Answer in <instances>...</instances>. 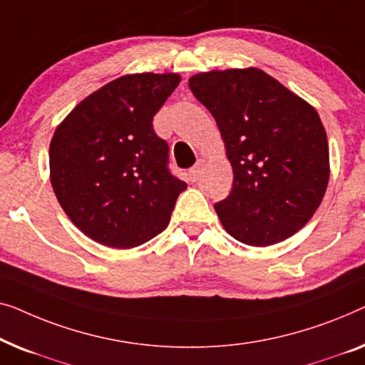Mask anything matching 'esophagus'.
<instances>
[{
  "instance_id": "1",
  "label": "esophagus",
  "mask_w": 365,
  "mask_h": 365,
  "mask_svg": "<svg viewBox=\"0 0 365 365\" xmlns=\"http://www.w3.org/2000/svg\"><path fill=\"white\" fill-rule=\"evenodd\" d=\"M202 170H203V162H197V165L190 168L188 173H187L188 182H192V183L197 182L198 177H200V173H202Z\"/></svg>"
}]
</instances>
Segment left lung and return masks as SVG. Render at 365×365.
I'll return each mask as SVG.
<instances>
[{
    "label": "left lung",
    "mask_w": 365,
    "mask_h": 365,
    "mask_svg": "<svg viewBox=\"0 0 365 365\" xmlns=\"http://www.w3.org/2000/svg\"><path fill=\"white\" fill-rule=\"evenodd\" d=\"M188 86L217 120L233 168L232 192L215 205L223 228L250 246L299 232L329 183L317 110L258 68L200 73Z\"/></svg>",
    "instance_id": "left-lung-1"
}]
</instances>
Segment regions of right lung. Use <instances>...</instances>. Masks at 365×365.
<instances>
[{"instance_id":"right-lung-1","label":"right lung","mask_w":365,"mask_h":365,"mask_svg":"<svg viewBox=\"0 0 365 365\" xmlns=\"http://www.w3.org/2000/svg\"><path fill=\"white\" fill-rule=\"evenodd\" d=\"M175 73L125 74L82 99L56 127L49 178L82 233L129 250L162 233L187 183L168 172L153 115L180 84Z\"/></svg>"}]
</instances>
